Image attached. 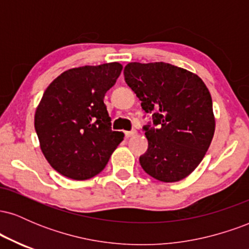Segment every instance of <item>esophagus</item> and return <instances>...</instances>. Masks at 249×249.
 <instances>
[{
    "label": "esophagus",
    "instance_id": "1",
    "mask_svg": "<svg viewBox=\"0 0 249 249\" xmlns=\"http://www.w3.org/2000/svg\"><path fill=\"white\" fill-rule=\"evenodd\" d=\"M137 134V131L136 130H131V131H125V137L126 138H130V137H133Z\"/></svg>",
    "mask_w": 249,
    "mask_h": 249
}]
</instances>
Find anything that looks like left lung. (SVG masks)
Segmentation results:
<instances>
[{"label": "left lung", "mask_w": 249, "mask_h": 249, "mask_svg": "<svg viewBox=\"0 0 249 249\" xmlns=\"http://www.w3.org/2000/svg\"><path fill=\"white\" fill-rule=\"evenodd\" d=\"M124 77L156 126L142 127L148 141L139 158L142 170L164 182L186 178L205 157L215 130L207 87L194 73L164 62L128 63Z\"/></svg>", "instance_id": "obj_1"}]
</instances>
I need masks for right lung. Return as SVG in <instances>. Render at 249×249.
Wrapping results in <instances>:
<instances>
[{
	"mask_svg": "<svg viewBox=\"0 0 249 249\" xmlns=\"http://www.w3.org/2000/svg\"><path fill=\"white\" fill-rule=\"evenodd\" d=\"M119 63L85 65L59 75L35 113L41 150L53 170L73 180L102 172L124 138L112 131L104 96L122 72Z\"/></svg>",
	"mask_w": 249,
	"mask_h": 249,
	"instance_id": "obj_1",
	"label": "right lung"
}]
</instances>
